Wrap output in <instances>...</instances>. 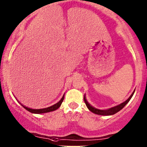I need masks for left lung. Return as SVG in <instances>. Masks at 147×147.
<instances>
[{
    "label": "left lung",
    "instance_id": "1",
    "mask_svg": "<svg viewBox=\"0 0 147 147\" xmlns=\"http://www.w3.org/2000/svg\"><path fill=\"white\" fill-rule=\"evenodd\" d=\"M134 91H135V90H134ZM134 91L133 92V93L131 94V96H130V97H129V98L127 99L125 102H123V103L120 104V105H117V106L114 107L109 108V109H103V110H102V109H96V108L93 107L92 106H91V105L88 103V102L87 101V100H86L85 95L84 96V102H85L86 106L87 107V108L89 109V110L91 111L92 112L96 114V115H103V116H108V115H115V114H116L117 112H118L119 111L121 110V109H123V108H124V107L125 106V105H127L129 102L130 100H131V98L132 97L133 94H134Z\"/></svg>",
    "mask_w": 147,
    "mask_h": 147
}]
</instances>
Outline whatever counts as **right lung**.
<instances>
[{"label":"right lung","mask_w":147,"mask_h":147,"mask_svg":"<svg viewBox=\"0 0 147 147\" xmlns=\"http://www.w3.org/2000/svg\"><path fill=\"white\" fill-rule=\"evenodd\" d=\"M64 96H65V94L63 95V97H62L61 100L57 102V103L55 104V105H53V106H50V107H47V108H43V109H30V108H28V107H27L23 106V105H22V106H23L25 109H27L28 111H29L30 112H31V113H34V114L47 113V112H53V111H55V110H56V109H58V108L60 107V105H61L62 102H63V100H64Z\"/></svg>","instance_id":"right-lung-1"}]
</instances>
